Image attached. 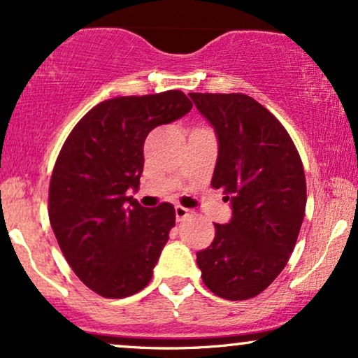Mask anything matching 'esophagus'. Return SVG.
I'll list each match as a JSON object with an SVG mask.
<instances>
[{
	"mask_svg": "<svg viewBox=\"0 0 358 358\" xmlns=\"http://www.w3.org/2000/svg\"><path fill=\"white\" fill-rule=\"evenodd\" d=\"M193 214V211L192 209H188V208H183V206H176L175 208V217H176V221H183V219H187V217H189Z\"/></svg>",
	"mask_w": 358,
	"mask_h": 358,
	"instance_id": "34e87169",
	"label": "esophagus"
}]
</instances>
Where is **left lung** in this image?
I'll list each match as a JSON object with an SVG mask.
<instances>
[{
  "mask_svg": "<svg viewBox=\"0 0 358 358\" xmlns=\"http://www.w3.org/2000/svg\"><path fill=\"white\" fill-rule=\"evenodd\" d=\"M217 137L214 188L224 189L232 217L196 254L206 287L242 301L282 273L301 229L306 178L292 137L268 109L242 93H189Z\"/></svg>",
  "mask_w": 358,
  "mask_h": 358,
  "instance_id": "1",
  "label": "left lung"
}]
</instances>
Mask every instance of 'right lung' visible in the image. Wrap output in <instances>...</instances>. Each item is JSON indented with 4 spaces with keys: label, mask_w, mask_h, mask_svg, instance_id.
<instances>
[{
    "label": "right lung",
    "mask_w": 358,
    "mask_h": 358,
    "mask_svg": "<svg viewBox=\"0 0 358 358\" xmlns=\"http://www.w3.org/2000/svg\"><path fill=\"white\" fill-rule=\"evenodd\" d=\"M192 108L178 90L106 99L62 147L49 187L50 226L75 275L104 298L131 296L150 282L175 209L144 208L127 192L141 185L149 132Z\"/></svg>",
    "instance_id": "obj_1"
}]
</instances>
